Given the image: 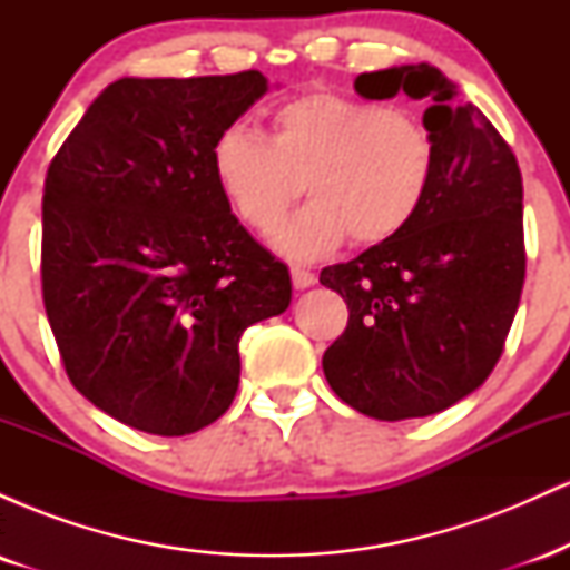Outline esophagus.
Returning a JSON list of instances; mask_svg holds the SVG:
<instances>
[{"label":"esophagus","instance_id":"esophagus-1","mask_svg":"<svg viewBox=\"0 0 570 570\" xmlns=\"http://www.w3.org/2000/svg\"><path fill=\"white\" fill-rule=\"evenodd\" d=\"M292 284L294 289H311V286L316 284V273L305 271V267L299 265H292Z\"/></svg>","mask_w":570,"mask_h":570}]
</instances>
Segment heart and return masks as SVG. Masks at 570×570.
<instances>
[{"instance_id":"obj_1","label":"heart","mask_w":570,"mask_h":570,"mask_svg":"<svg viewBox=\"0 0 570 570\" xmlns=\"http://www.w3.org/2000/svg\"><path fill=\"white\" fill-rule=\"evenodd\" d=\"M271 139L233 122L214 139V179L230 208L257 233L276 230L297 195H311L273 235L284 257L311 263L353 235L383 244L426 203L434 181V136L415 112L337 94L281 104Z\"/></svg>"}]
</instances>
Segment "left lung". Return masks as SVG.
Segmentation results:
<instances>
[{
    "label": "left lung",
    "instance_id": "8db88e82",
    "mask_svg": "<svg viewBox=\"0 0 570 570\" xmlns=\"http://www.w3.org/2000/svg\"><path fill=\"white\" fill-rule=\"evenodd\" d=\"M358 96L426 104L436 168L417 217L391 240L322 271L348 305L324 351L332 391L377 421L426 417L480 389L501 358L525 281L514 153L436 67L358 75Z\"/></svg>",
    "mask_w": 570,
    "mask_h": 570
}]
</instances>
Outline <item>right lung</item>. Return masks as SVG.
I'll list each match as a JSON object with an SVG mask.
<instances>
[{"label": "right lung", "instance_id": "add662e5", "mask_svg": "<svg viewBox=\"0 0 570 570\" xmlns=\"http://www.w3.org/2000/svg\"><path fill=\"white\" fill-rule=\"evenodd\" d=\"M267 77H122L45 176L42 299L71 385L130 429L185 436L233 404L246 326L292 303L289 267L214 179L219 130Z\"/></svg>", "mask_w": 570, "mask_h": 570}]
</instances>
